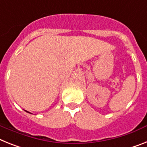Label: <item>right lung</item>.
Masks as SVG:
<instances>
[{"label":"right lung","instance_id":"right-lung-1","mask_svg":"<svg viewBox=\"0 0 147 147\" xmlns=\"http://www.w3.org/2000/svg\"><path fill=\"white\" fill-rule=\"evenodd\" d=\"M25 111H26V110H25ZM26 112H27V113H29V112H28V111H26Z\"/></svg>","mask_w":147,"mask_h":147}]
</instances>
